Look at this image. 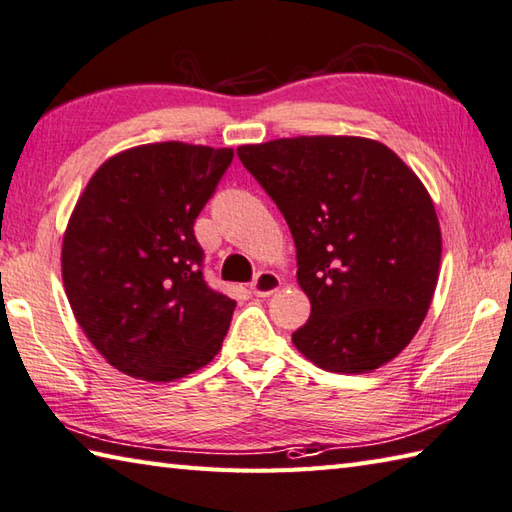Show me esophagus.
I'll list each match as a JSON object with an SVG mask.
<instances>
[{"mask_svg":"<svg viewBox=\"0 0 512 512\" xmlns=\"http://www.w3.org/2000/svg\"><path fill=\"white\" fill-rule=\"evenodd\" d=\"M280 287V278L274 274V271H258L254 283H252V294L256 298H267L278 291Z\"/></svg>","mask_w":512,"mask_h":512,"instance_id":"obj_1","label":"esophagus"}]
</instances>
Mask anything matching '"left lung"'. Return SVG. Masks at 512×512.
Here are the masks:
<instances>
[{"instance_id": "1", "label": "left lung", "mask_w": 512, "mask_h": 512, "mask_svg": "<svg viewBox=\"0 0 512 512\" xmlns=\"http://www.w3.org/2000/svg\"><path fill=\"white\" fill-rule=\"evenodd\" d=\"M291 229L311 316L296 349L333 373H369L420 329L437 285L429 192L387 145L296 137L236 150Z\"/></svg>"}]
</instances>
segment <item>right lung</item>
Listing matches in <instances>:
<instances>
[{"label":"right lung","instance_id":"right-lung-1","mask_svg":"<svg viewBox=\"0 0 512 512\" xmlns=\"http://www.w3.org/2000/svg\"><path fill=\"white\" fill-rule=\"evenodd\" d=\"M232 159V148L139 145L79 196L61 276L79 327L121 373L172 382L221 351L236 302L205 283L194 221Z\"/></svg>","mask_w":512,"mask_h":512}]
</instances>
